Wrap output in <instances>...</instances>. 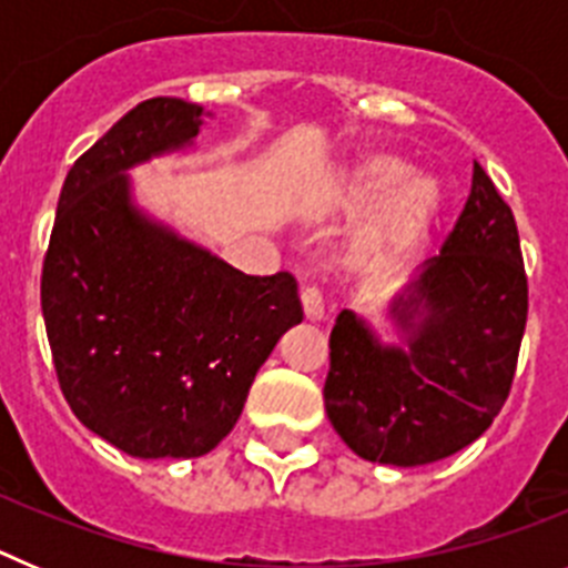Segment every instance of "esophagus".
Here are the masks:
<instances>
[{"mask_svg":"<svg viewBox=\"0 0 568 568\" xmlns=\"http://www.w3.org/2000/svg\"><path fill=\"white\" fill-rule=\"evenodd\" d=\"M301 307H304L307 321H324V298H321L318 287L301 290Z\"/></svg>","mask_w":568,"mask_h":568,"instance_id":"esophagus-1","label":"esophagus"}]
</instances>
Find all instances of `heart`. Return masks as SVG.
<instances>
[{
    "label": "heart",
    "mask_w": 568,
    "mask_h": 568,
    "mask_svg": "<svg viewBox=\"0 0 568 568\" xmlns=\"http://www.w3.org/2000/svg\"><path fill=\"white\" fill-rule=\"evenodd\" d=\"M406 173H409V164L393 153L366 155L353 170V179H349V202L353 204L378 202L381 195L396 187L395 191L392 189L393 194L388 192L390 195L381 202L373 219L358 233V241H355L358 258L375 261V264L395 258L398 253L413 247L435 222L440 210V184L433 175L424 173H413L405 180L403 175Z\"/></svg>",
    "instance_id": "heart-1"
}]
</instances>
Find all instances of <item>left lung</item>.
Masks as SVG:
<instances>
[{"mask_svg":"<svg viewBox=\"0 0 568 568\" xmlns=\"http://www.w3.org/2000/svg\"><path fill=\"white\" fill-rule=\"evenodd\" d=\"M529 313L518 224L478 162L440 255L393 301L400 346L353 310L329 333L324 406L364 460L424 466L478 440L500 413Z\"/></svg>","mask_w":568,"mask_h":568,"instance_id":"obj_1","label":"left lung"}]
</instances>
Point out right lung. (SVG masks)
<instances>
[{
  "instance_id": "obj_1",
  "label": "right lung",
  "mask_w": 568,
  "mask_h": 568,
  "mask_svg": "<svg viewBox=\"0 0 568 568\" xmlns=\"http://www.w3.org/2000/svg\"><path fill=\"white\" fill-rule=\"evenodd\" d=\"M202 104L155 97L77 159L42 267V315L73 415L133 458H202L301 324L290 273L244 275L130 202L128 173L193 144Z\"/></svg>"
}]
</instances>
